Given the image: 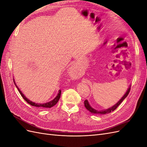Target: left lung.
Returning <instances> with one entry per match:
<instances>
[{
	"label": "left lung",
	"mask_w": 147,
	"mask_h": 147,
	"mask_svg": "<svg viewBox=\"0 0 147 147\" xmlns=\"http://www.w3.org/2000/svg\"><path fill=\"white\" fill-rule=\"evenodd\" d=\"M130 90H131V86H129V88H128V90H127V91H126V92L125 93V94H124V95L123 96V97H122V98H121V99H120V100L117 102V103L116 104H115V105H113V106L112 107L109 108V109H107V110H101V111H97V110H96L94 109L91 107L90 106V104H89V102H88V101L87 100V99L84 100V107H85L86 109L88 110H89V111H90V112H91V113H92L105 114V113H110V112H113V111H114L115 109H116L119 106V105L120 104H121V102L123 101V100L126 98V97L127 96V95L129 94V93Z\"/></svg>",
	"instance_id": "obj_1"
}]
</instances>
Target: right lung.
Listing matches in <instances>:
<instances>
[{"label":"right lung","instance_id":"add662e5","mask_svg":"<svg viewBox=\"0 0 147 147\" xmlns=\"http://www.w3.org/2000/svg\"><path fill=\"white\" fill-rule=\"evenodd\" d=\"M17 87V86H16ZM17 88H18V91H19V92H20V94L21 95V96L23 97V98L28 102V103L29 104H30V105H31L32 106H34V107H45V108H51V107H53L54 105H55L56 104H57V102H58V100H59V99H60V97H61V90H60L59 91V93L58 94H57V96L55 97V98L53 99V100H51V101H50V102H47V103H45V104H36V103H35V102H32V101H30V100H29V99H28L27 98H26V97L24 96V94H23V93L21 92V91L19 90V88L17 87Z\"/></svg>","mask_w":147,"mask_h":147}]
</instances>
